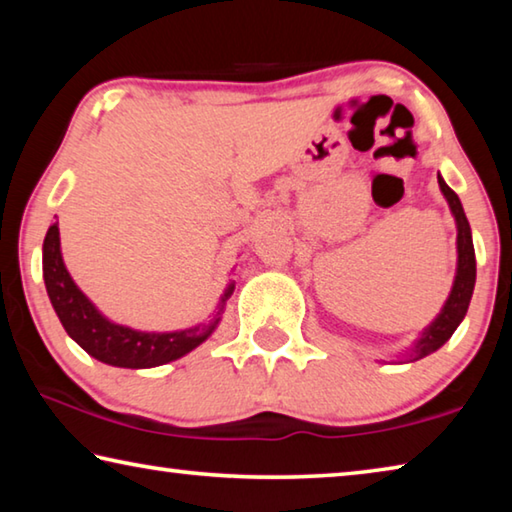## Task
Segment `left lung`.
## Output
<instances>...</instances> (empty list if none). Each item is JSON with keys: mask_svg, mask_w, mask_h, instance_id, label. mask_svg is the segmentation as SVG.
<instances>
[{"mask_svg": "<svg viewBox=\"0 0 512 512\" xmlns=\"http://www.w3.org/2000/svg\"><path fill=\"white\" fill-rule=\"evenodd\" d=\"M438 185L443 189L449 207L456 216V228H458V271L454 280V289L449 293L440 316L433 320V323L424 329L420 341L411 350L413 361H418L427 354L436 352L440 345H445L452 339L454 329L461 325V320L467 314V307H470L474 282H476V259H474V246H472V232L470 223H467V216L463 212V205L458 201V196L452 187H449L443 178L438 176Z\"/></svg>", "mask_w": 512, "mask_h": 512, "instance_id": "obj_1", "label": "left lung"}]
</instances>
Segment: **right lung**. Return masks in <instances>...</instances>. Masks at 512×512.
I'll use <instances>...</instances> for the list:
<instances>
[{
  "mask_svg": "<svg viewBox=\"0 0 512 512\" xmlns=\"http://www.w3.org/2000/svg\"><path fill=\"white\" fill-rule=\"evenodd\" d=\"M42 273H45V284L51 305L63 323L65 332L81 345V348L92 354L108 366L117 368H153L180 359L183 354L198 348L212 329L219 323V318L210 323L183 329V332L169 334H146L135 332L131 327L115 325L108 318H103L92 302L83 296L76 287L72 277L60 257V237L58 223L51 225L42 246ZM235 284H230L228 291L223 293L221 307L225 300L232 296Z\"/></svg>",
  "mask_w": 512,
  "mask_h": 512,
  "instance_id": "add662e5",
  "label": "right lung"
}]
</instances>
